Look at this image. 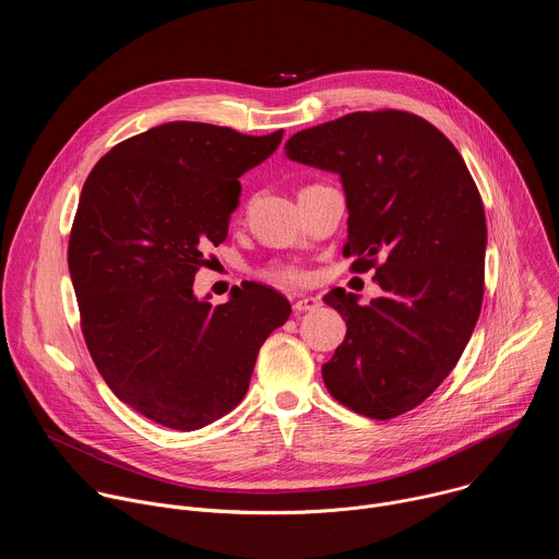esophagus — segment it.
<instances>
[{"instance_id": "obj_1", "label": "esophagus", "mask_w": 559, "mask_h": 559, "mask_svg": "<svg viewBox=\"0 0 559 559\" xmlns=\"http://www.w3.org/2000/svg\"><path fill=\"white\" fill-rule=\"evenodd\" d=\"M318 305H321V300H318L316 296H300V298L292 305V309H294V313H305V311L316 309Z\"/></svg>"}]
</instances>
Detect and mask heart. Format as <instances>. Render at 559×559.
Returning <instances> with one entry per match:
<instances>
[{
    "label": "heart",
    "instance_id": "1",
    "mask_svg": "<svg viewBox=\"0 0 559 559\" xmlns=\"http://www.w3.org/2000/svg\"><path fill=\"white\" fill-rule=\"evenodd\" d=\"M265 276L278 285H292L298 283L302 278V274L296 267H287V265H278V267H270L265 272Z\"/></svg>",
    "mask_w": 559,
    "mask_h": 559
}]
</instances>
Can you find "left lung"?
<instances>
[{"instance_id":"1","label":"left lung","mask_w":559,"mask_h":559,"mask_svg":"<svg viewBox=\"0 0 559 559\" xmlns=\"http://www.w3.org/2000/svg\"><path fill=\"white\" fill-rule=\"evenodd\" d=\"M292 162L341 177L345 257L376 267L382 294L323 300L347 323L323 380L352 412L389 420L418 407L460 360L485 294L487 218L464 158L429 121L403 110L352 112L296 132ZM383 265H377V257Z\"/></svg>"}]
</instances>
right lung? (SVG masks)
<instances>
[{
    "label": "right lung",
    "instance_id": "obj_1",
    "mask_svg": "<svg viewBox=\"0 0 559 559\" xmlns=\"http://www.w3.org/2000/svg\"><path fill=\"white\" fill-rule=\"evenodd\" d=\"M281 139L170 121L115 145L84 183L68 243L82 332L112 393L158 425L197 431L229 414L289 318L265 285L216 307L192 289L205 250L225 241L238 177Z\"/></svg>",
    "mask_w": 559,
    "mask_h": 559
}]
</instances>
